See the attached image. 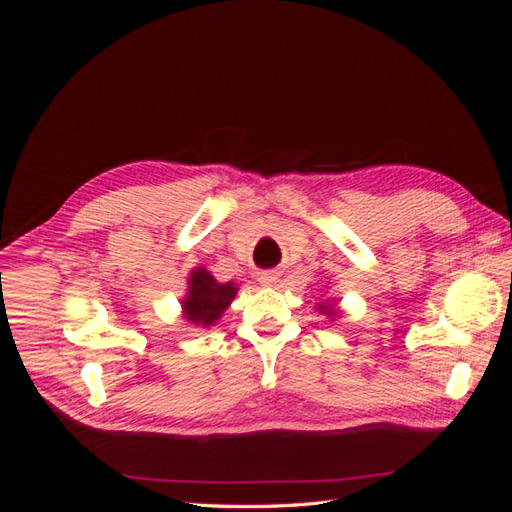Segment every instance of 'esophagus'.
Segmentation results:
<instances>
[{"label":"esophagus","instance_id":"1","mask_svg":"<svg viewBox=\"0 0 512 512\" xmlns=\"http://www.w3.org/2000/svg\"><path fill=\"white\" fill-rule=\"evenodd\" d=\"M280 275H282V273H277V271H265V273H260L258 282H260L262 286H275L277 282H280Z\"/></svg>","mask_w":512,"mask_h":512}]
</instances>
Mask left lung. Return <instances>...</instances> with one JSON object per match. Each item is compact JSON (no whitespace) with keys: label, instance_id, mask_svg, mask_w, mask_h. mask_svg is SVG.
Segmentation results:
<instances>
[{"label":"left lung","instance_id":"obj_1","mask_svg":"<svg viewBox=\"0 0 512 512\" xmlns=\"http://www.w3.org/2000/svg\"><path fill=\"white\" fill-rule=\"evenodd\" d=\"M316 312L324 314V316H327V318L333 320V322H335V318H342V314H344L342 307H339V299H327V301L318 303Z\"/></svg>","mask_w":512,"mask_h":512}]
</instances>
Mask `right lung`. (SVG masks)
<instances>
[{
	"instance_id": "add662e5",
	"label": "right lung",
	"mask_w": 512,
	"mask_h": 512,
	"mask_svg": "<svg viewBox=\"0 0 512 512\" xmlns=\"http://www.w3.org/2000/svg\"><path fill=\"white\" fill-rule=\"evenodd\" d=\"M237 292V284H222L205 267H194L188 275V290L181 299V314L194 327L209 329L235 301Z\"/></svg>"
}]
</instances>
